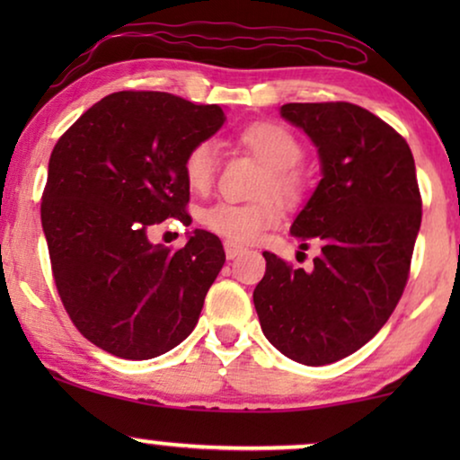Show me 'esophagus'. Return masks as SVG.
Returning <instances> with one entry per match:
<instances>
[{
    "label": "esophagus",
    "mask_w": 460,
    "mask_h": 460,
    "mask_svg": "<svg viewBox=\"0 0 460 460\" xmlns=\"http://www.w3.org/2000/svg\"><path fill=\"white\" fill-rule=\"evenodd\" d=\"M224 249H226V257H228V260H234L236 255H241L243 251H244V247H241V244H236V243H232V241H226L224 243Z\"/></svg>",
    "instance_id": "esophagus-1"
}]
</instances>
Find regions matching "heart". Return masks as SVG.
Masks as SVG:
<instances>
[{"label":"heart","instance_id":"heart-1","mask_svg":"<svg viewBox=\"0 0 460 460\" xmlns=\"http://www.w3.org/2000/svg\"><path fill=\"white\" fill-rule=\"evenodd\" d=\"M243 140L253 150L257 159L266 165L268 178L263 192H276L285 199H295L299 192V178L293 172L299 165L304 148L291 131L276 123H255L244 129ZM217 172V144L213 140L199 142L184 159V178L197 192H205L213 184ZM282 219V207L274 197L257 203L217 200L203 209L200 222L216 234L232 243H251L263 230L274 228Z\"/></svg>","mask_w":460,"mask_h":460}]
</instances>
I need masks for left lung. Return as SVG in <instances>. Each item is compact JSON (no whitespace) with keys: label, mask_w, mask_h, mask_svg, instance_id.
Listing matches in <instances>:
<instances>
[{"label":"left lung","mask_w":460,"mask_h":460,"mask_svg":"<svg viewBox=\"0 0 460 460\" xmlns=\"http://www.w3.org/2000/svg\"><path fill=\"white\" fill-rule=\"evenodd\" d=\"M280 117L318 150L323 178L291 234L320 255L293 270L263 251L253 304L280 354L323 367L368 343L398 305L420 228L417 172L404 137L362 106L288 102Z\"/></svg>","instance_id":"obj_1"}]
</instances>
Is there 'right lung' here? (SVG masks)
I'll list each match as a JSON object with an SVG mask.
<instances>
[{
  "label": "right lung",
  "mask_w": 460,
  "mask_h": 460,
  "mask_svg": "<svg viewBox=\"0 0 460 460\" xmlns=\"http://www.w3.org/2000/svg\"><path fill=\"white\" fill-rule=\"evenodd\" d=\"M226 121L217 104L117 92L52 150L41 203L52 272L81 335L125 360H150L190 335L226 255L192 230L180 251L150 243L169 217L190 224L184 159Z\"/></svg>",
  "instance_id": "add662e5"
}]
</instances>
